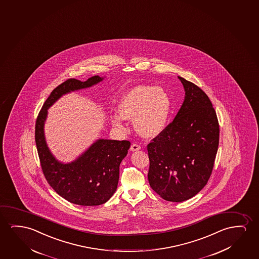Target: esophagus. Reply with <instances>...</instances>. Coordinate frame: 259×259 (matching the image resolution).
Wrapping results in <instances>:
<instances>
[{
	"label": "esophagus",
	"mask_w": 259,
	"mask_h": 259,
	"mask_svg": "<svg viewBox=\"0 0 259 259\" xmlns=\"http://www.w3.org/2000/svg\"><path fill=\"white\" fill-rule=\"evenodd\" d=\"M141 149V146H139V144H132L131 146V150L132 152H135V151H139Z\"/></svg>",
	"instance_id": "34e87169"
}]
</instances>
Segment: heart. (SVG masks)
Listing matches in <instances>:
<instances>
[{
  "label": "heart",
  "instance_id": "1",
  "mask_svg": "<svg viewBox=\"0 0 259 259\" xmlns=\"http://www.w3.org/2000/svg\"><path fill=\"white\" fill-rule=\"evenodd\" d=\"M171 110V100L162 88L139 85L125 93L118 105L119 113L111 120L114 127L125 130V119H134L137 132L153 138L163 132Z\"/></svg>",
  "mask_w": 259,
  "mask_h": 259
}]
</instances>
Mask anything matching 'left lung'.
Segmentation results:
<instances>
[{"label": "left lung", "instance_id": "left-lung-1", "mask_svg": "<svg viewBox=\"0 0 259 259\" xmlns=\"http://www.w3.org/2000/svg\"><path fill=\"white\" fill-rule=\"evenodd\" d=\"M186 97L175 119L147 145L148 181L162 199L181 202L196 195L210 178L219 143V124L210 99L179 76Z\"/></svg>", "mask_w": 259, "mask_h": 259}]
</instances>
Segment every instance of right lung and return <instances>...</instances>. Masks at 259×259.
<instances>
[{"instance_id": "right-lung-1", "label": "right lung", "mask_w": 259, "mask_h": 259, "mask_svg": "<svg viewBox=\"0 0 259 259\" xmlns=\"http://www.w3.org/2000/svg\"><path fill=\"white\" fill-rule=\"evenodd\" d=\"M102 80L95 75L86 81L74 78L64 81L55 88L46 99L35 122V144L45 179L60 196L80 206L104 204L113 196L119 181L120 164L127 155L131 142L99 139L73 162L60 163L51 154L45 142L44 121L48 108L61 96L91 87Z\"/></svg>"}]
</instances>
